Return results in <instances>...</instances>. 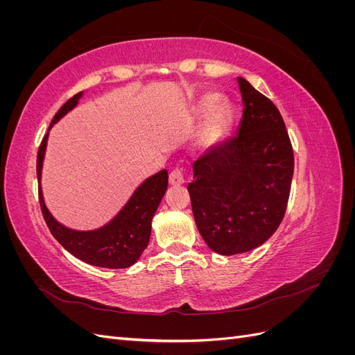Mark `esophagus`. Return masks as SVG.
I'll return each instance as SVG.
<instances>
[{"instance_id": "obj_1", "label": "esophagus", "mask_w": 355, "mask_h": 355, "mask_svg": "<svg viewBox=\"0 0 355 355\" xmlns=\"http://www.w3.org/2000/svg\"><path fill=\"white\" fill-rule=\"evenodd\" d=\"M168 182L170 185L173 187H179L185 182V178H184V171H182V168H173L170 171V176H168Z\"/></svg>"}]
</instances>
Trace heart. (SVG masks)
Here are the masks:
<instances>
[{"label":"heart","mask_w":355,"mask_h":355,"mask_svg":"<svg viewBox=\"0 0 355 355\" xmlns=\"http://www.w3.org/2000/svg\"><path fill=\"white\" fill-rule=\"evenodd\" d=\"M218 93H207L197 102L194 108L196 116H204L211 110L212 112L207 116L206 123H204L202 130L200 133V145L204 148H210L219 144L223 135L227 133L228 127L232 120V108L228 102H219Z\"/></svg>","instance_id":"b5f03b06"}]
</instances>
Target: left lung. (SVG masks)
Listing matches in <instances>:
<instances>
[{"instance_id":"obj_1","label":"left lung","mask_w":355,"mask_h":355,"mask_svg":"<svg viewBox=\"0 0 355 355\" xmlns=\"http://www.w3.org/2000/svg\"><path fill=\"white\" fill-rule=\"evenodd\" d=\"M239 87L237 135L198 158L188 184L201 237L223 256L256 249L280 227L295 167L280 111L241 77Z\"/></svg>"}]
</instances>
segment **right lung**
<instances>
[{
    "mask_svg": "<svg viewBox=\"0 0 355 355\" xmlns=\"http://www.w3.org/2000/svg\"><path fill=\"white\" fill-rule=\"evenodd\" d=\"M83 92L75 94L56 112L50 123V128L60 118L77 106ZM49 132L42 137L37 155V178H38V196L42 216L50 232L65 249L78 257L80 261L102 268H127L133 265L149 243L151 237V222L164 197L168 184L167 170H161L144 180L141 187L133 192V196L125 202V206L118 211L116 216L105 227L93 231H77L63 227L49 211L41 191V170L42 161L47 148Z\"/></svg>",
    "mask_w": 355,
    "mask_h": 355,
    "instance_id": "add662e5",
    "label": "right lung"
}]
</instances>
